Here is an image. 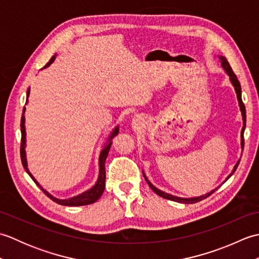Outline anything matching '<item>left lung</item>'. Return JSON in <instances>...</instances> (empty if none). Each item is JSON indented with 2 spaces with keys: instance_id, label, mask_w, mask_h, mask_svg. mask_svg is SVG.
Returning a JSON list of instances; mask_svg holds the SVG:
<instances>
[{
  "instance_id": "left-lung-1",
  "label": "left lung",
  "mask_w": 259,
  "mask_h": 259,
  "mask_svg": "<svg viewBox=\"0 0 259 259\" xmlns=\"http://www.w3.org/2000/svg\"><path fill=\"white\" fill-rule=\"evenodd\" d=\"M219 60H221V63H222V67H223L224 71H225V72H226L227 75L229 76V80H230V82H232V84H233L234 89H235L236 96H237V100H238L239 109H240V112H241V117H243V128H241V133H240V139H241V140H240V146H241V149H243V147H244V131H245V126H246V110H245V106H244V103H243V100H241V88H240V83H239V81H238V79H237V76H236V74L233 72L232 68H230V65H229L228 61L226 60V58L221 56V57H219ZM239 161H240V160H238V162L235 164V167H234V169H233L232 174H230V175L228 176V177L226 178V180H227L228 178H230V176H232V175L235 172V170L237 169L238 164H239ZM142 174H144V177H145V179H146V181H147V184L149 185L150 188H151L153 191H155L158 196H160V197L164 198V199H169V200H172V201H176V202H180V203H195V202H198V201H200V200H202V199H205V198L209 197V196H210V195L212 194V192H214V190H217V188H216V189L211 190L210 192H208V194L199 196V197H191V198L177 197V196L167 194V192H164V191H162V190H160V189H158L157 187L153 186V185L150 183V181H149V179H148V178L146 177V175H145L144 171H142ZM226 180H225V181H226Z\"/></svg>"
}]
</instances>
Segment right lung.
<instances>
[{"label":"right lung","instance_id":"right-lung-1","mask_svg":"<svg viewBox=\"0 0 259 259\" xmlns=\"http://www.w3.org/2000/svg\"><path fill=\"white\" fill-rule=\"evenodd\" d=\"M57 54H54V56L50 59V61H49L45 68H48L49 65H50L53 61L54 59H56ZM30 95V88L27 89L26 92V103H27V98H29ZM24 112H25V107L23 109V114H22V118H21V135H22V139H21V160H22V164H23V167L25 169V171L29 174L30 177L33 179V181L40 187V189L45 192V194L52 199L54 202L59 203V205H63V206H85V205H90V203L96 202L99 198L101 197V195L103 194L104 191V187H106V166H104V163H106V159L108 157V153L110 150V147L112 145V138L114 136H117L119 133V126L117 125L115 128L112 130V133L110 134L109 138L107 140L106 144H104L103 148L100 151V156H99V176H98V179H97V183L95 184V186H92L90 189L85 190L84 192H82V194L78 195V196H74V197H71L68 198V199H59V198H56L54 196H52L50 192H48L46 189H43V187L37 183L35 180V178L33 177L32 174L30 172L29 168H27V161H26V153H25V146H26V139H25V117H24Z\"/></svg>","mask_w":259,"mask_h":259}]
</instances>
